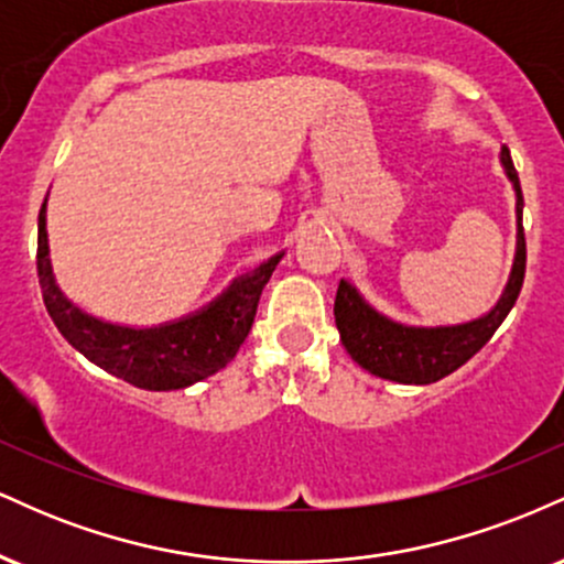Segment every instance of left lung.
<instances>
[{
  "instance_id": "obj_1",
  "label": "left lung",
  "mask_w": 564,
  "mask_h": 564,
  "mask_svg": "<svg viewBox=\"0 0 564 564\" xmlns=\"http://www.w3.org/2000/svg\"><path fill=\"white\" fill-rule=\"evenodd\" d=\"M501 164L517 193V254L501 300L482 318L458 323V326L419 328L403 326L377 313L352 283L339 281L334 302V318L341 345L360 368L368 373L400 384H432L462 368L471 355L488 345L490 336L501 326L509 310L520 296L525 281V230H522V187L511 164L509 148H501Z\"/></svg>"
}]
</instances>
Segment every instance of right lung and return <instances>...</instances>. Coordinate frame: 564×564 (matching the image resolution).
<instances>
[{"instance_id": "obj_1", "label": "right lung", "mask_w": 564, "mask_h": 564, "mask_svg": "<svg viewBox=\"0 0 564 564\" xmlns=\"http://www.w3.org/2000/svg\"><path fill=\"white\" fill-rule=\"evenodd\" d=\"M44 209L47 198L39 209L36 273L50 318L84 358L140 390H183L228 366L249 336L264 283L283 257H270L254 273L232 281L225 294L196 315L153 328L116 326L87 315L57 289L50 264Z\"/></svg>"}]
</instances>
